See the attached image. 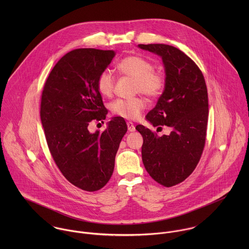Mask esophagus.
<instances>
[{"label":"esophagus","instance_id":"esophagus-1","mask_svg":"<svg viewBox=\"0 0 249 249\" xmlns=\"http://www.w3.org/2000/svg\"><path fill=\"white\" fill-rule=\"evenodd\" d=\"M126 124H127V129H128V131H130V132L135 131V126H134L133 123H131V122H127V123H126Z\"/></svg>","mask_w":249,"mask_h":249}]
</instances>
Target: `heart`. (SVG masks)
Instances as JSON below:
<instances>
[{
	"instance_id": "obj_1",
	"label": "heart",
	"mask_w": 249,
	"mask_h": 249,
	"mask_svg": "<svg viewBox=\"0 0 249 249\" xmlns=\"http://www.w3.org/2000/svg\"><path fill=\"white\" fill-rule=\"evenodd\" d=\"M118 69L124 75L135 80V92H140L149 98L158 97L166 84V79L161 71H154V65L148 59L140 55H128L123 58ZM115 77L108 69L101 71L97 78L99 92L106 97L113 94ZM146 106L145 101L140 98L118 99L110 105L111 111L120 117L129 120L138 119Z\"/></svg>"
}]
</instances>
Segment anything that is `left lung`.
<instances>
[{
	"mask_svg": "<svg viewBox=\"0 0 249 249\" xmlns=\"http://www.w3.org/2000/svg\"><path fill=\"white\" fill-rule=\"evenodd\" d=\"M138 47L160 55L166 72L165 90L145 118L153 126L172 129L159 137L142 124L136 126L143 139L142 163L156 182L172 187L194 172L203 152L209 113L207 87L198 66L178 48L165 44Z\"/></svg>",
	"mask_w": 249,
	"mask_h": 249,
	"instance_id": "1",
	"label": "left lung"
}]
</instances>
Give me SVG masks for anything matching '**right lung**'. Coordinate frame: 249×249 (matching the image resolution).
Wrapping results in <instances>:
<instances>
[{"label":"right lung","mask_w":249,"mask_h":249,"mask_svg":"<svg viewBox=\"0 0 249 249\" xmlns=\"http://www.w3.org/2000/svg\"><path fill=\"white\" fill-rule=\"evenodd\" d=\"M115 55L114 51L72 50L54 65L42 92L40 117L50 152L64 178L87 192L107 185L127 131L122 117L112 118L102 133L88 130L93 120H106L97 78Z\"/></svg>","instance_id":"1"}]
</instances>
